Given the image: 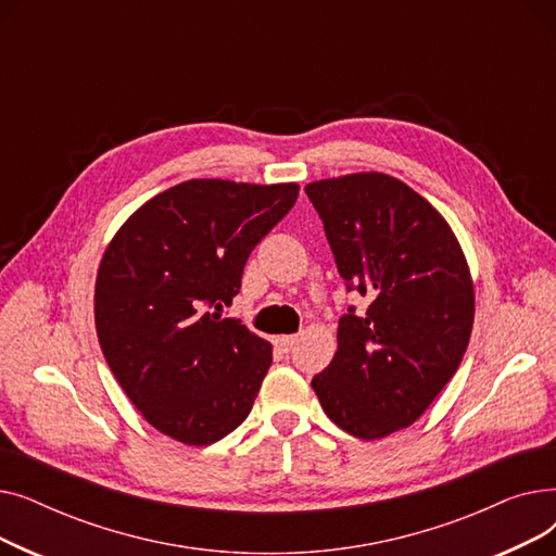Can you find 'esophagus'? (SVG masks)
Wrapping results in <instances>:
<instances>
[{
	"label": "esophagus",
	"mask_w": 556,
	"mask_h": 556,
	"mask_svg": "<svg viewBox=\"0 0 556 556\" xmlns=\"http://www.w3.org/2000/svg\"><path fill=\"white\" fill-rule=\"evenodd\" d=\"M283 352H290V346H293L295 342H298V336H277V340H275Z\"/></svg>",
	"instance_id": "esophagus-1"
}]
</instances>
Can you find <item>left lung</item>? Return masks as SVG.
Returning <instances> with one entry per match:
<instances>
[{
	"instance_id": "1",
	"label": "left lung",
	"mask_w": 556,
	"mask_h": 556,
	"mask_svg": "<svg viewBox=\"0 0 556 556\" xmlns=\"http://www.w3.org/2000/svg\"><path fill=\"white\" fill-rule=\"evenodd\" d=\"M338 273L369 300L338 325V349L311 386L358 440L413 426L469 346L476 293L446 218L405 182L363 170L306 185Z\"/></svg>"
}]
</instances>
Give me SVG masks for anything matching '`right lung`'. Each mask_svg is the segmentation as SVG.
I'll return each instance as SVG.
<instances>
[{
  "label": "right lung",
  "mask_w": 556,
  "mask_h": 556,
  "mask_svg": "<svg viewBox=\"0 0 556 556\" xmlns=\"http://www.w3.org/2000/svg\"><path fill=\"white\" fill-rule=\"evenodd\" d=\"M298 193L295 182L187 180L146 200L108 243L94 286L101 352L170 440L210 446L248 419L273 344L220 315Z\"/></svg>",
  "instance_id": "add662e5"
}]
</instances>
